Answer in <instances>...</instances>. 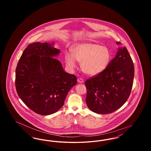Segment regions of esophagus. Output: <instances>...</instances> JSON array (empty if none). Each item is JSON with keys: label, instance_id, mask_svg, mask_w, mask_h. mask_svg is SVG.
I'll list each match as a JSON object with an SVG mask.
<instances>
[{"label": "esophagus", "instance_id": "obj_1", "mask_svg": "<svg viewBox=\"0 0 151 151\" xmlns=\"http://www.w3.org/2000/svg\"><path fill=\"white\" fill-rule=\"evenodd\" d=\"M78 81L79 83H84V79L80 78H78Z\"/></svg>", "mask_w": 151, "mask_h": 151}]
</instances>
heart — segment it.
<instances>
[{"label":"heart","mask_w":151,"mask_h":151,"mask_svg":"<svg viewBox=\"0 0 151 151\" xmlns=\"http://www.w3.org/2000/svg\"><path fill=\"white\" fill-rule=\"evenodd\" d=\"M111 54L108 47L93 43H81L72 49V54L67 53L65 60L71 70L76 68V60L81 63L83 72L89 76H95L103 72L108 66Z\"/></svg>","instance_id":"1"}]
</instances>
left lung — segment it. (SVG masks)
Instances as JSON below:
<instances>
[{
    "instance_id": "obj_1",
    "label": "left lung",
    "mask_w": 151,
    "mask_h": 151,
    "mask_svg": "<svg viewBox=\"0 0 151 151\" xmlns=\"http://www.w3.org/2000/svg\"><path fill=\"white\" fill-rule=\"evenodd\" d=\"M134 78L132 60L126 47L120 46L107 68L86 80V101L88 107L93 112L101 114L115 111L128 100Z\"/></svg>"
}]
</instances>
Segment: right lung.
I'll return each instance as SVG.
<instances>
[{"label": "right lung", "instance_id": "right-lung-1", "mask_svg": "<svg viewBox=\"0 0 151 151\" xmlns=\"http://www.w3.org/2000/svg\"><path fill=\"white\" fill-rule=\"evenodd\" d=\"M55 42H34L24 50L16 69L15 86L22 102L42 115H50L62 108L77 78L65 72L55 59L60 51Z\"/></svg>", "mask_w": 151, "mask_h": 151}]
</instances>
